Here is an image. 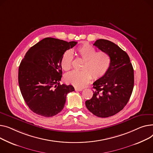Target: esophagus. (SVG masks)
Returning <instances> with one entry per match:
<instances>
[{"label":"esophagus","instance_id":"obj_1","mask_svg":"<svg viewBox=\"0 0 153 153\" xmlns=\"http://www.w3.org/2000/svg\"><path fill=\"white\" fill-rule=\"evenodd\" d=\"M75 89L76 91H81L83 90L82 88H75Z\"/></svg>","mask_w":153,"mask_h":153}]
</instances>
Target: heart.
<instances>
[{
    "label": "heart",
    "instance_id": "heart-1",
    "mask_svg": "<svg viewBox=\"0 0 153 153\" xmlns=\"http://www.w3.org/2000/svg\"><path fill=\"white\" fill-rule=\"evenodd\" d=\"M78 55L84 60L81 70L72 71L65 75V81L76 88L85 87L91 79L102 78L108 71L111 59L106 52L98 51L88 43L83 44L76 49ZM73 53L70 50L65 51L60 60L62 68L68 71L71 68Z\"/></svg>",
    "mask_w": 153,
    "mask_h": 153
}]
</instances>
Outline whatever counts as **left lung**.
Instances as JSON below:
<instances>
[{"instance_id":"1","label":"left lung","mask_w":153,"mask_h":153,"mask_svg":"<svg viewBox=\"0 0 153 153\" xmlns=\"http://www.w3.org/2000/svg\"><path fill=\"white\" fill-rule=\"evenodd\" d=\"M110 56L108 71L93 83V96L85 102L87 109L100 117H108L122 111L128 102L134 86V71L130 57L115 43L97 39L93 44Z\"/></svg>"}]
</instances>
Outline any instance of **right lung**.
Segmentation results:
<instances>
[{"instance_id":"1","label":"right lung","mask_w":153,"mask_h":153,"mask_svg":"<svg viewBox=\"0 0 153 153\" xmlns=\"http://www.w3.org/2000/svg\"><path fill=\"white\" fill-rule=\"evenodd\" d=\"M77 42L46 38L26 53L19 69V83L29 108L38 115L50 117L64 107L67 94L75 91L71 85H60V60Z\"/></svg>"}]
</instances>
